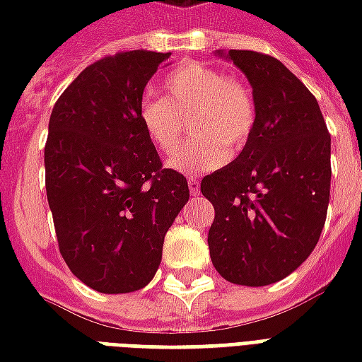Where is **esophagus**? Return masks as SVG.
Here are the masks:
<instances>
[{"mask_svg": "<svg viewBox=\"0 0 362 362\" xmlns=\"http://www.w3.org/2000/svg\"><path fill=\"white\" fill-rule=\"evenodd\" d=\"M188 188L192 196H197V194H199V180H197L196 176H189L188 178Z\"/></svg>", "mask_w": 362, "mask_h": 362, "instance_id": "obj_1", "label": "esophagus"}]
</instances>
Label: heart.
I'll use <instances>...</instances> for the list:
<instances>
[{
    "mask_svg": "<svg viewBox=\"0 0 362 362\" xmlns=\"http://www.w3.org/2000/svg\"><path fill=\"white\" fill-rule=\"evenodd\" d=\"M165 98L145 96L137 118L149 141L170 155L180 145L186 122L196 134L168 165L180 173H205L221 166L228 151H240L256 127V98L250 85L202 62H186L163 79Z\"/></svg>",
    "mask_w": 362,
    "mask_h": 362,
    "instance_id": "obj_1",
    "label": "heart"
}]
</instances>
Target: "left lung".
Here are the masks:
<instances>
[{"label":"left lung","mask_w":362,"mask_h":362,"mask_svg":"<svg viewBox=\"0 0 362 362\" xmlns=\"http://www.w3.org/2000/svg\"><path fill=\"white\" fill-rule=\"evenodd\" d=\"M227 58L248 77L258 116L236 160L202 180L215 207L207 244L225 279L264 287L295 272L318 243L332 137L318 100L279 59L252 50Z\"/></svg>","instance_id":"1"}]
</instances>
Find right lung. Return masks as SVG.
<instances>
[{
  "label": "right lung",
  "mask_w": 362,
  "mask_h": 362,
  "mask_svg": "<svg viewBox=\"0 0 362 362\" xmlns=\"http://www.w3.org/2000/svg\"><path fill=\"white\" fill-rule=\"evenodd\" d=\"M170 54L118 52L85 67L54 104L44 147L46 196L62 258L98 293L143 288L166 230L189 197L143 132V89Z\"/></svg>",
  "instance_id": "1"
}]
</instances>
